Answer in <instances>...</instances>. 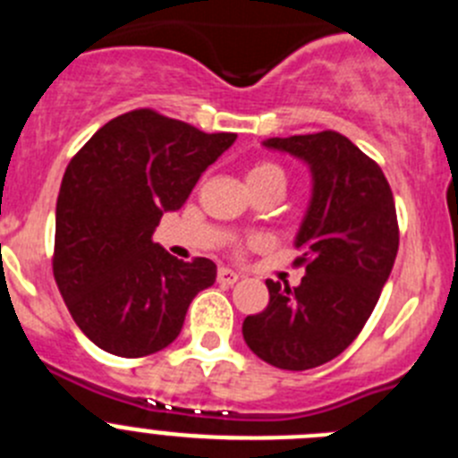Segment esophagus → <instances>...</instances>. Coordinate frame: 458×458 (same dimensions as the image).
<instances>
[{
	"mask_svg": "<svg viewBox=\"0 0 458 458\" xmlns=\"http://www.w3.org/2000/svg\"><path fill=\"white\" fill-rule=\"evenodd\" d=\"M217 282H220V284H236L238 282V273H233L232 268H220L217 270Z\"/></svg>",
	"mask_w": 458,
	"mask_h": 458,
	"instance_id": "1",
	"label": "esophagus"
}]
</instances>
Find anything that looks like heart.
<instances>
[{"label": "heart", "instance_id": "b5f03b06", "mask_svg": "<svg viewBox=\"0 0 458 458\" xmlns=\"http://www.w3.org/2000/svg\"><path fill=\"white\" fill-rule=\"evenodd\" d=\"M286 176L284 169L279 167V165L268 163V160H261V163L252 165L248 172V185L254 188V185H266V183H277L284 185Z\"/></svg>", "mask_w": 458, "mask_h": 458}]
</instances>
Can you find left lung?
<instances>
[{
    "instance_id": "obj_1",
    "label": "left lung",
    "mask_w": 458,
    "mask_h": 458,
    "mask_svg": "<svg viewBox=\"0 0 458 458\" xmlns=\"http://www.w3.org/2000/svg\"><path fill=\"white\" fill-rule=\"evenodd\" d=\"M264 144L310 165L311 201L295 236L305 277L295 289L266 279L270 301L242 321V337L268 365L314 369L349 349L378 302L399 250L394 197L378 165L339 132Z\"/></svg>"
}]
</instances>
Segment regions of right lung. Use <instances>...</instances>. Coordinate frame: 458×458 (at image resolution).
Segmentation results:
<instances>
[{
    "mask_svg": "<svg viewBox=\"0 0 458 458\" xmlns=\"http://www.w3.org/2000/svg\"><path fill=\"white\" fill-rule=\"evenodd\" d=\"M233 140L132 109L72 156L56 197L52 273L72 321L98 349L121 358L163 351L194 295L216 282L210 259L181 261L153 232Z\"/></svg>",
    "mask_w": 458,
    "mask_h": 458,
    "instance_id": "1",
    "label": "right lung"
}]
</instances>
